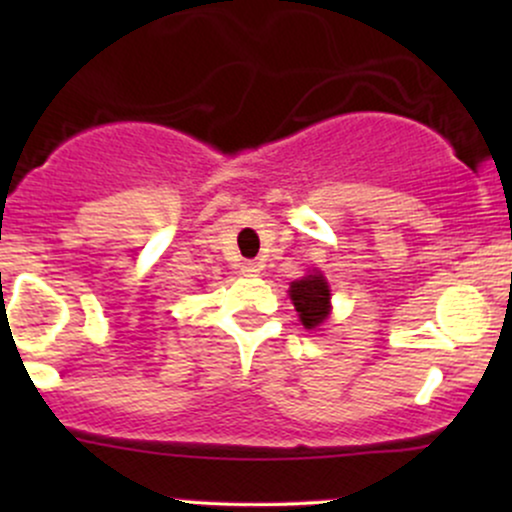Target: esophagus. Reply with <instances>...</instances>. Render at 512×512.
<instances>
[{
    "label": "esophagus",
    "instance_id": "obj_1",
    "mask_svg": "<svg viewBox=\"0 0 512 512\" xmlns=\"http://www.w3.org/2000/svg\"><path fill=\"white\" fill-rule=\"evenodd\" d=\"M240 269H243L245 276H257V274H260V264H257V262H243V264H240Z\"/></svg>",
    "mask_w": 512,
    "mask_h": 512
}]
</instances>
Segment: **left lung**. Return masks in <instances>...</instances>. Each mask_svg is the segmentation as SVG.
I'll return each mask as SVG.
<instances>
[{"instance_id":"obj_1","label":"left lung","mask_w":512,"mask_h":512,"mask_svg":"<svg viewBox=\"0 0 512 512\" xmlns=\"http://www.w3.org/2000/svg\"><path fill=\"white\" fill-rule=\"evenodd\" d=\"M289 296L308 330H315L330 315V289H327V281L322 274H308L293 281Z\"/></svg>"}]
</instances>
